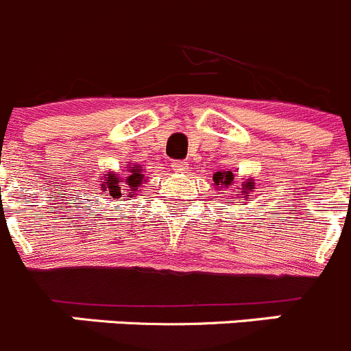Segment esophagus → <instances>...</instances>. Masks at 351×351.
Instances as JSON below:
<instances>
[{
	"mask_svg": "<svg viewBox=\"0 0 351 351\" xmlns=\"http://www.w3.org/2000/svg\"><path fill=\"white\" fill-rule=\"evenodd\" d=\"M171 169L176 173H185L189 169V165L185 160H171Z\"/></svg>",
	"mask_w": 351,
	"mask_h": 351,
	"instance_id": "esophagus-1",
	"label": "esophagus"
}]
</instances>
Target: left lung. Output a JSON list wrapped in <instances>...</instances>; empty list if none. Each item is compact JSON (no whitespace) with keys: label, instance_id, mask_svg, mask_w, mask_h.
<instances>
[{"label":"left lung","instance_id":"1","mask_svg":"<svg viewBox=\"0 0 351 351\" xmlns=\"http://www.w3.org/2000/svg\"><path fill=\"white\" fill-rule=\"evenodd\" d=\"M213 182H215L216 189L218 191H230L232 185L235 183V176L232 171H216L215 175H213ZM254 191V182L251 178L244 180L241 185V192L237 194V199L239 201H250V194ZM221 194H225V192H221Z\"/></svg>","mask_w":351,"mask_h":351}]
</instances>
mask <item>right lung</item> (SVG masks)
<instances>
[{"label": "right lung", "instance_id": "add662e5", "mask_svg": "<svg viewBox=\"0 0 351 351\" xmlns=\"http://www.w3.org/2000/svg\"><path fill=\"white\" fill-rule=\"evenodd\" d=\"M104 182L100 183L101 192H106V195H109V199L117 201L121 197H135L138 195V189L142 186V183L145 182V175H143V169H140L138 166H128V171L124 173V176L117 175V173H106V176H101Z\"/></svg>", "mask_w": 351, "mask_h": 351}]
</instances>
